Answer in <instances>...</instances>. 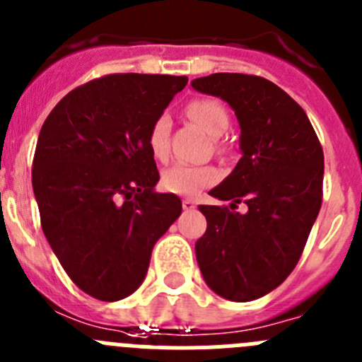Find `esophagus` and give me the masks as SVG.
Listing matches in <instances>:
<instances>
[{
  "label": "esophagus",
  "instance_id": "obj_1",
  "mask_svg": "<svg viewBox=\"0 0 362 362\" xmlns=\"http://www.w3.org/2000/svg\"><path fill=\"white\" fill-rule=\"evenodd\" d=\"M182 207H184V211H194L197 209V202L191 200V198H185L184 202H182Z\"/></svg>",
  "mask_w": 362,
  "mask_h": 362
}]
</instances>
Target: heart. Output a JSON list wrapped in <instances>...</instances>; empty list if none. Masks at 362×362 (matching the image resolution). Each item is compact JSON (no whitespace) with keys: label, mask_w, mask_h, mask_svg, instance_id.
Masks as SVG:
<instances>
[{"label":"heart","mask_w":362,"mask_h":362,"mask_svg":"<svg viewBox=\"0 0 362 362\" xmlns=\"http://www.w3.org/2000/svg\"><path fill=\"white\" fill-rule=\"evenodd\" d=\"M185 114L189 119L200 124L209 135L219 137L227 132L230 124L227 107L216 98H197L185 105ZM170 134L171 121L168 114H160L153 119L148 130V148L157 160L170 157ZM221 173L214 165H189L175 164L162 173L160 185L168 192L180 197H197L198 192L211 187L219 180Z\"/></svg>","instance_id":"heart-1"}]
</instances>
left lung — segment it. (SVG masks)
<instances>
[{"label":"left lung","instance_id":"obj_1","mask_svg":"<svg viewBox=\"0 0 362 362\" xmlns=\"http://www.w3.org/2000/svg\"><path fill=\"white\" fill-rule=\"evenodd\" d=\"M191 86L235 110L243 157L211 194L248 207H198L207 219L198 266L219 296L250 302L279 288L302 257L322 207V144L302 107L262 76L216 73Z\"/></svg>","mask_w":362,"mask_h":362}]
</instances>
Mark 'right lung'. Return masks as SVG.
<instances>
[{"label":"right lung","mask_w":362,"mask_h":362,"mask_svg":"<svg viewBox=\"0 0 362 362\" xmlns=\"http://www.w3.org/2000/svg\"><path fill=\"white\" fill-rule=\"evenodd\" d=\"M187 76L114 73L76 87L44 121L32 184L40 227L83 293L116 302L143 284L151 250L182 214L155 192L148 130Z\"/></svg>","instance_id":"add662e5"}]
</instances>
